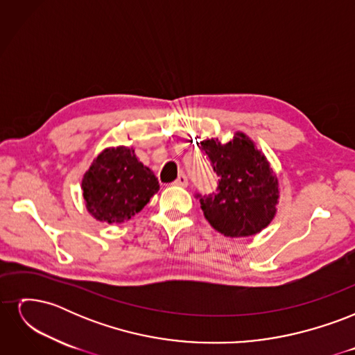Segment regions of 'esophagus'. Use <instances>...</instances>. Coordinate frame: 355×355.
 Returning <instances> with one entry per match:
<instances>
[{"instance_id":"esophagus-1","label":"esophagus","mask_w":355,"mask_h":355,"mask_svg":"<svg viewBox=\"0 0 355 355\" xmlns=\"http://www.w3.org/2000/svg\"><path fill=\"white\" fill-rule=\"evenodd\" d=\"M173 184L176 185V187H188V178L185 176V175H179L178 176V179L173 182Z\"/></svg>"}]
</instances>
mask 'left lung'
I'll return each instance as SVG.
<instances>
[{"label":"left lung","instance_id":"obj_1","mask_svg":"<svg viewBox=\"0 0 355 355\" xmlns=\"http://www.w3.org/2000/svg\"><path fill=\"white\" fill-rule=\"evenodd\" d=\"M200 145L219 176L216 194L200 198L204 216L225 237L259 234L272 222L280 202V184L270 161L243 132H234L227 144L211 137Z\"/></svg>","mask_w":355,"mask_h":355}]
</instances>
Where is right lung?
Segmentation results:
<instances>
[{"label": "right lung", "instance_id": "obj_1", "mask_svg": "<svg viewBox=\"0 0 355 355\" xmlns=\"http://www.w3.org/2000/svg\"><path fill=\"white\" fill-rule=\"evenodd\" d=\"M85 209L106 223H121L141 211L159 189L154 171L139 161L135 148H105L81 179Z\"/></svg>", "mask_w": 355, "mask_h": 355}]
</instances>
